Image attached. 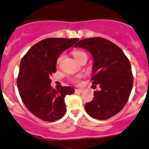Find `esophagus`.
<instances>
[{
    "instance_id": "esophagus-1",
    "label": "esophagus",
    "mask_w": 149,
    "mask_h": 149,
    "mask_svg": "<svg viewBox=\"0 0 149 149\" xmlns=\"http://www.w3.org/2000/svg\"><path fill=\"white\" fill-rule=\"evenodd\" d=\"M84 92V89H76V92H79V93H81V92Z\"/></svg>"
}]
</instances>
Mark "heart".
<instances>
[{
  "instance_id": "heart-1",
  "label": "heart",
  "mask_w": 149,
  "mask_h": 149,
  "mask_svg": "<svg viewBox=\"0 0 149 149\" xmlns=\"http://www.w3.org/2000/svg\"><path fill=\"white\" fill-rule=\"evenodd\" d=\"M73 57H74V58L76 59V60H79V59L81 58V57H83V56H86V53L84 52H82V51H74L73 52ZM62 59H63V55H60V57H58V59H57V64H59V63L61 62ZM81 79V75H78V76H74V77H73L71 79V81L73 82V84H79V83H80V80Z\"/></svg>"
}]
</instances>
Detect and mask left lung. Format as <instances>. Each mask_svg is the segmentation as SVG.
I'll list each match as a JSON object with an SVG mask.
<instances>
[{
	"label": "left lung",
	"instance_id": "8db88e82",
	"mask_svg": "<svg viewBox=\"0 0 149 149\" xmlns=\"http://www.w3.org/2000/svg\"><path fill=\"white\" fill-rule=\"evenodd\" d=\"M74 47L92 54V83L101 88L85 104L86 113L100 120L112 117L124 108L132 90L133 76L129 60L119 47L102 38H84Z\"/></svg>",
	"mask_w": 149,
	"mask_h": 149
}]
</instances>
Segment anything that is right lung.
Instances as JSON below:
<instances>
[{"instance_id": "1", "label": "right lung", "mask_w": 149, "mask_h": 149, "mask_svg": "<svg viewBox=\"0 0 149 149\" xmlns=\"http://www.w3.org/2000/svg\"><path fill=\"white\" fill-rule=\"evenodd\" d=\"M79 40L47 38L33 46L22 59L17 78L19 92L27 109L40 119L54 122L65 113V97L75 90L70 86L53 89L50 76L56 72L59 56Z\"/></svg>"}]
</instances>
